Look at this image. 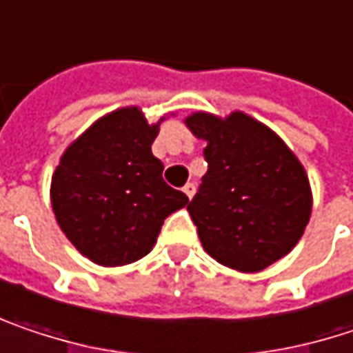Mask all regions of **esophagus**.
<instances>
[{
	"mask_svg": "<svg viewBox=\"0 0 353 353\" xmlns=\"http://www.w3.org/2000/svg\"><path fill=\"white\" fill-rule=\"evenodd\" d=\"M183 194L192 200L194 194H196V185H194V183H185V185H183Z\"/></svg>",
	"mask_w": 353,
	"mask_h": 353,
	"instance_id": "obj_1",
	"label": "esophagus"
}]
</instances>
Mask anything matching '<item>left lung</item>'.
<instances>
[{"label":"left lung","mask_w":353,"mask_h":353,"mask_svg":"<svg viewBox=\"0 0 353 353\" xmlns=\"http://www.w3.org/2000/svg\"><path fill=\"white\" fill-rule=\"evenodd\" d=\"M188 129L204 139L208 172L188 204L204 250L220 265L259 272L293 250L311 216L301 161L261 121L194 112Z\"/></svg>","instance_id":"1"}]
</instances>
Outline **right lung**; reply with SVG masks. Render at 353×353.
I'll return each mask as SVG.
<instances>
[{
  "instance_id": "right-lung-1",
  "label": "right lung",
  "mask_w": 353,
  "mask_h": 353,
  "mask_svg": "<svg viewBox=\"0 0 353 353\" xmlns=\"http://www.w3.org/2000/svg\"><path fill=\"white\" fill-rule=\"evenodd\" d=\"M161 121L149 125L137 107L101 117L68 145L52 176L60 230L101 267L143 259L163 220L190 202L163 181V163L151 153Z\"/></svg>"
}]
</instances>
